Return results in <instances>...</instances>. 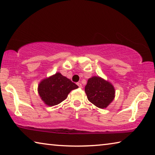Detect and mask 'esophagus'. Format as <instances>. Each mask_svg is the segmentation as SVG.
<instances>
[{
    "mask_svg": "<svg viewBox=\"0 0 155 155\" xmlns=\"http://www.w3.org/2000/svg\"><path fill=\"white\" fill-rule=\"evenodd\" d=\"M77 85L78 86V87H80V88H81V87H82V85H81V83H77Z\"/></svg>",
    "mask_w": 155,
    "mask_h": 155,
    "instance_id": "obj_1",
    "label": "esophagus"
}]
</instances>
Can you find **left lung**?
Returning <instances> with one entry per match:
<instances>
[{
    "label": "left lung",
    "instance_id": "obj_1",
    "mask_svg": "<svg viewBox=\"0 0 155 155\" xmlns=\"http://www.w3.org/2000/svg\"><path fill=\"white\" fill-rule=\"evenodd\" d=\"M85 91L89 102L100 108H106L115 96L113 85L100 77L89 78Z\"/></svg>",
    "mask_w": 155,
    "mask_h": 155
}]
</instances>
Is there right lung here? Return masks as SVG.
<instances>
[{
  "instance_id": "1",
  "label": "right lung",
  "mask_w": 155,
  "mask_h": 155,
  "mask_svg": "<svg viewBox=\"0 0 155 155\" xmlns=\"http://www.w3.org/2000/svg\"><path fill=\"white\" fill-rule=\"evenodd\" d=\"M78 87L69 78L57 72L41 81L38 87V92L45 104L53 106L63 102L72 90Z\"/></svg>"
}]
</instances>
